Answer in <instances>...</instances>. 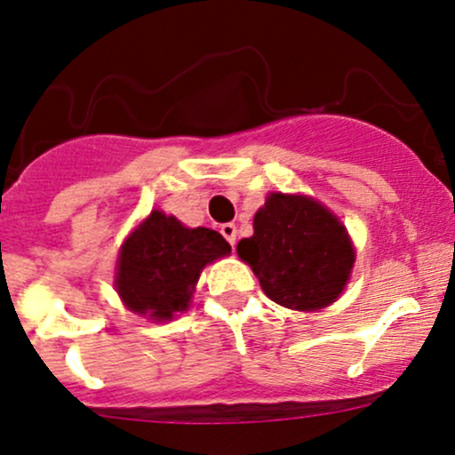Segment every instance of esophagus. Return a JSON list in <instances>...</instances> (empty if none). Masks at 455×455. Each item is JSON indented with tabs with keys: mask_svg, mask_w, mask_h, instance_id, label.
<instances>
[{
	"mask_svg": "<svg viewBox=\"0 0 455 455\" xmlns=\"http://www.w3.org/2000/svg\"><path fill=\"white\" fill-rule=\"evenodd\" d=\"M220 233H222V237L227 239L228 243L235 245V239H237V227H235L233 222H227V224H222V227H220Z\"/></svg>",
	"mask_w": 455,
	"mask_h": 455,
	"instance_id": "esophagus-1",
	"label": "esophagus"
}]
</instances>
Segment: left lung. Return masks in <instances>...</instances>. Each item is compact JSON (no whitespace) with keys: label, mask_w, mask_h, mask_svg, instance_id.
I'll return each instance as SVG.
<instances>
[{"label":"left lung","mask_w":455,"mask_h":455,"mask_svg":"<svg viewBox=\"0 0 455 455\" xmlns=\"http://www.w3.org/2000/svg\"><path fill=\"white\" fill-rule=\"evenodd\" d=\"M271 300L297 311L335 303L347 286L355 251L347 228L320 201L271 193L254 216V235L237 243Z\"/></svg>","instance_id":"left-lung-1"}]
</instances>
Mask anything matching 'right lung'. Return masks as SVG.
Here are the masks:
<instances>
[{
  "label": "right lung",
  "mask_w": 455,
  "mask_h": 455,
  "mask_svg": "<svg viewBox=\"0 0 455 455\" xmlns=\"http://www.w3.org/2000/svg\"><path fill=\"white\" fill-rule=\"evenodd\" d=\"M231 254L218 231L186 228L155 210L124 239L116 262V292L133 314L167 322L188 309L201 271Z\"/></svg>",
  "instance_id": "right-lung-1"
}]
</instances>
